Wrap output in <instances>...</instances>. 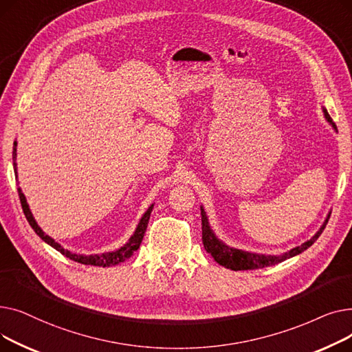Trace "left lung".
<instances>
[{
  "mask_svg": "<svg viewBox=\"0 0 352 352\" xmlns=\"http://www.w3.org/2000/svg\"><path fill=\"white\" fill-rule=\"evenodd\" d=\"M324 116L328 120V122L332 124V126H336V124L332 122V118L329 117V114L327 113V109L324 108ZM329 219V215L327 217L325 223L322 224V227L318 230V232L314 235L309 241L304 243L300 247H295L292 250H289L288 252H284L283 255H263V254H254V252H248V251H243V250H236V248H231L228 245H226L223 241L215 236V234L212 232L207 214L204 211V208L201 207V221H202V244H204V248L207 250L208 254L212 255L214 260L228 270L232 271H244V270H258V268H265V267H271L278 263L285 261L287 258L295 256L301 254L302 251H305L307 248H309L314 243L317 241L318 236L322 234L327 223Z\"/></svg>",
  "mask_w": 352,
  "mask_h": 352,
  "instance_id": "obj_1",
  "label": "left lung"
}]
</instances>
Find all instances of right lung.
I'll return each instance as SVG.
<instances>
[{
	"label": "right lung",
	"mask_w": 352,
	"mask_h": 352,
	"mask_svg": "<svg viewBox=\"0 0 352 352\" xmlns=\"http://www.w3.org/2000/svg\"><path fill=\"white\" fill-rule=\"evenodd\" d=\"M15 160H16V142H14V148H12V162H14V173L16 174V164H15ZM18 195H20V201H21V207H23V211L25 214V218L30 223L31 228L35 231V234L38 235L43 241H45L48 245H51L52 248L57 250L58 252H61L63 255H65L67 258H69V260L76 261V263H80V264H84V265H96V267H111V265H117L125 260H128L129 256H131L141 245V241L144 238V234H145V230H146V226H148V221H150V215H151V211L154 208V206H151L150 208H148L145 211V214L142 215L140 224L134 232V235L129 238V241L121 247L120 250L117 251H113V252H107V254H102V255H78V254H72L67 250H64L58 243H55L54 239L48 235L44 234V231L38 227V224L35 223V219L28 208V204H27V199L24 197V194L21 192V188H18Z\"/></svg>",
	"instance_id": "obj_1"
}]
</instances>
